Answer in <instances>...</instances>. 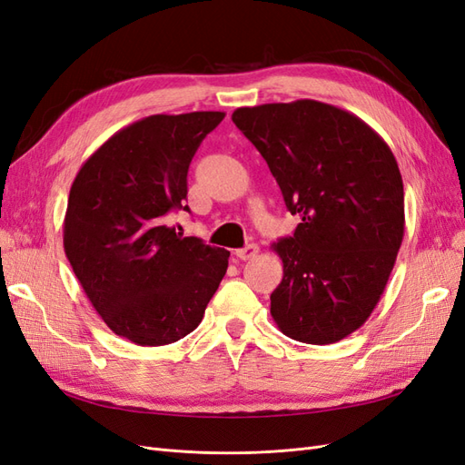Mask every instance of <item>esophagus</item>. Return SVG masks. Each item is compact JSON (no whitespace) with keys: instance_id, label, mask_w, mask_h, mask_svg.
<instances>
[{"instance_id":"obj_1","label":"esophagus","mask_w":465,"mask_h":465,"mask_svg":"<svg viewBox=\"0 0 465 465\" xmlns=\"http://www.w3.org/2000/svg\"><path fill=\"white\" fill-rule=\"evenodd\" d=\"M260 252V248H258V244H248V246H244V248H238L236 250V258L238 260H252L254 258L256 254Z\"/></svg>"}]
</instances>
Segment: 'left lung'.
I'll use <instances>...</instances> for the list:
<instances>
[{
  "mask_svg": "<svg viewBox=\"0 0 465 465\" xmlns=\"http://www.w3.org/2000/svg\"><path fill=\"white\" fill-rule=\"evenodd\" d=\"M232 122L301 223L273 250L283 279L272 316L291 340L328 345L372 314L403 241V182L369 124L318 101L244 106Z\"/></svg>",
  "mask_w": 465,
  "mask_h": 465,
  "instance_id": "1",
  "label": "left lung"
}]
</instances>
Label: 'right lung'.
Instances as JSON below:
<instances>
[{"label": "right lung", "instance_id": "1", "mask_svg": "<svg viewBox=\"0 0 465 465\" xmlns=\"http://www.w3.org/2000/svg\"><path fill=\"white\" fill-rule=\"evenodd\" d=\"M224 112L154 114L98 147L69 190L64 250L106 326L135 345H168L200 326L231 252L168 227L190 207L188 168Z\"/></svg>", "mask_w": 465, "mask_h": 465}]
</instances>
